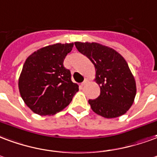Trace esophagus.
<instances>
[{
    "label": "esophagus",
    "instance_id": "1",
    "mask_svg": "<svg viewBox=\"0 0 157 157\" xmlns=\"http://www.w3.org/2000/svg\"><path fill=\"white\" fill-rule=\"evenodd\" d=\"M86 82H87V80L86 79V80H85L84 82H82V83H81V86H82H82H84V85L86 84Z\"/></svg>",
    "mask_w": 157,
    "mask_h": 157
}]
</instances>
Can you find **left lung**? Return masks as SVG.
Segmentation results:
<instances>
[{
    "mask_svg": "<svg viewBox=\"0 0 157 157\" xmlns=\"http://www.w3.org/2000/svg\"><path fill=\"white\" fill-rule=\"evenodd\" d=\"M75 46L96 69L95 82L101 93L96 99L88 101L92 111L105 118L125 114L136 94V81L126 60L117 51L99 43L76 41Z\"/></svg>",
    "mask_w": 157,
    "mask_h": 157,
    "instance_id": "left-lung-1",
    "label": "left lung"
}]
</instances>
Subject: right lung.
I'll return each mask as SVG.
<instances>
[{
    "instance_id": "right-lung-1",
    "label": "right lung",
    "mask_w": 157,
    "mask_h": 157,
    "mask_svg": "<svg viewBox=\"0 0 157 157\" xmlns=\"http://www.w3.org/2000/svg\"><path fill=\"white\" fill-rule=\"evenodd\" d=\"M73 43H57L37 50L25 60L18 86L25 105L40 116L54 115L69 105L79 90L64 59Z\"/></svg>"
}]
</instances>
